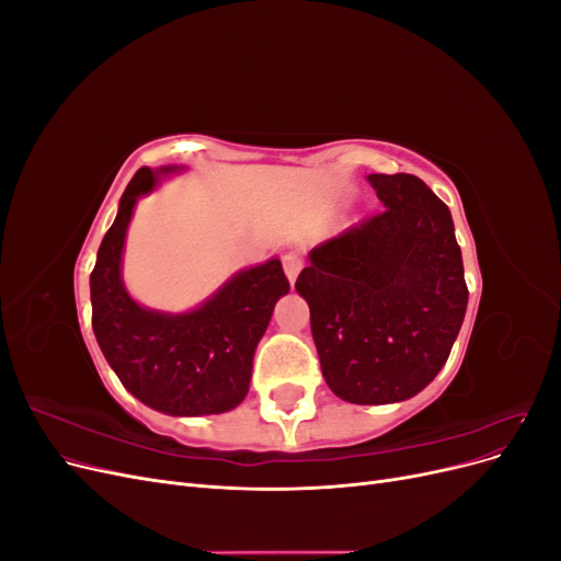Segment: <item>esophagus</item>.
Segmentation results:
<instances>
[{"label":"esophagus","instance_id":"34e87169","mask_svg":"<svg viewBox=\"0 0 561 561\" xmlns=\"http://www.w3.org/2000/svg\"><path fill=\"white\" fill-rule=\"evenodd\" d=\"M283 268H285L287 280L295 283L297 276H299V271H301V260L297 257V254H285V257H283Z\"/></svg>","mask_w":561,"mask_h":561}]
</instances>
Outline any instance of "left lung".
<instances>
[{
  "mask_svg": "<svg viewBox=\"0 0 561 561\" xmlns=\"http://www.w3.org/2000/svg\"><path fill=\"white\" fill-rule=\"evenodd\" d=\"M383 208L309 252L307 299L322 379L353 404L421 393L463 325L468 287L449 208L419 178L367 175Z\"/></svg>",
  "mask_w": 561,
  "mask_h": 561,
  "instance_id": "8db88e82",
  "label": "left lung"
}]
</instances>
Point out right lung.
Wrapping results in <instances>:
<instances>
[{
    "instance_id": "right-lung-1",
    "label": "right lung",
    "mask_w": 561,
    "mask_h": 561,
    "mask_svg": "<svg viewBox=\"0 0 561 561\" xmlns=\"http://www.w3.org/2000/svg\"><path fill=\"white\" fill-rule=\"evenodd\" d=\"M184 165L140 168L118 201L91 274L93 332L133 398L168 416L225 414L250 388L252 360L276 301L290 293L278 257L236 271L190 311H157L124 283V250L138 198Z\"/></svg>"
}]
</instances>
